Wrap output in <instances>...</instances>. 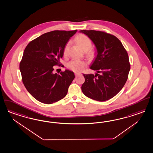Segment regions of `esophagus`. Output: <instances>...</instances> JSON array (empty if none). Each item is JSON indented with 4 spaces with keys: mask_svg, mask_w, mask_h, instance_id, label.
Here are the masks:
<instances>
[{
    "mask_svg": "<svg viewBox=\"0 0 153 153\" xmlns=\"http://www.w3.org/2000/svg\"><path fill=\"white\" fill-rule=\"evenodd\" d=\"M79 74H78V73H75L74 74V75H75V76H77L78 75H79Z\"/></svg>",
    "mask_w": 153,
    "mask_h": 153,
    "instance_id": "esophagus-1",
    "label": "esophagus"
}]
</instances>
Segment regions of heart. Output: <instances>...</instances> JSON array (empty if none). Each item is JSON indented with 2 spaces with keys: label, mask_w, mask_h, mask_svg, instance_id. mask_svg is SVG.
<instances>
[{
  "label": "heart",
  "mask_w": 153,
  "mask_h": 153,
  "mask_svg": "<svg viewBox=\"0 0 153 153\" xmlns=\"http://www.w3.org/2000/svg\"><path fill=\"white\" fill-rule=\"evenodd\" d=\"M74 40L83 51H86V55L88 57L92 58L94 56V51L90 49L92 46V42L89 37L83 34H79L75 37ZM69 46L70 42H67L63 49V56H65L68 54ZM86 65L85 62L74 59L69 62L67 65V67L69 70L74 72H79L82 71Z\"/></svg>",
  "instance_id": "heart-1"
}]
</instances>
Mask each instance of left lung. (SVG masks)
<instances>
[{"label":"left lung","instance_id":"obj_1","mask_svg":"<svg viewBox=\"0 0 153 153\" xmlns=\"http://www.w3.org/2000/svg\"><path fill=\"white\" fill-rule=\"evenodd\" d=\"M93 41L97 54L90 68L93 74H83L81 86L87 97L104 102L111 99L123 88L128 79L130 63L128 53L120 40L110 33L101 31L81 30Z\"/></svg>","mask_w":153,"mask_h":153}]
</instances>
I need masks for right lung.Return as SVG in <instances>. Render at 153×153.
Returning a JSON list of instances; mask_svg holds the SVG:
<instances>
[{"instance_id":"obj_1","label":"right lung","mask_w":153,"mask_h":153,"mask_svg":"<svg viewBox=\"0 0 153 153\" xmlns=\"http://www.w3.org/2000/svg\"><path fill=\"white\" fill-rule=\"evenodd\" d=\"M56 30L42 34L28 44L19 63L23 85L33 97L44 104H52L66 96L74 79L73 72L65 70L54 74L53 66L60 65L63 49L77 32Z\"/></svg>"}]
</instances>
